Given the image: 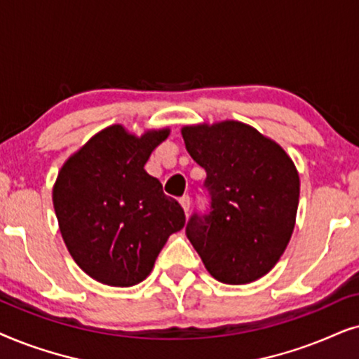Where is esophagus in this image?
Segmentation results:
<instances>
[{
  "label": "esophagus",
  "instance_id": "34e87169",
  "mask_svg": "<svg viewBox=\"0 0 359 359\" xmlns=\"http://www.w3.org/2000/svg\"><path fill=\"white\" fill-rule=\"evenodd\" d=\"M179 202H180V205H182L184 212L189 213V210H190V197H189V195H184V197L180 198Z\"/></svg>",
  "mask_w": 359,
  "mask_h": 359
}]
</instances>
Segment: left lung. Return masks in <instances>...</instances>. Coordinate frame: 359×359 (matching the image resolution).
<instances>
[{
	"mask_svg": "<svg viewBox=\"0 0 359 359\" xmlns=\"http://www.w3.org/2000/svg\"><path fill=\"white\" fill-rule=\"evenodd\" d=\"M192 159L207 172L210 213L190 217L185 233L223 284H250L277 264L289 245L300 180L283 147L250 124L182 128Z\"/></svg>",
	"mask_w": 359,
	"mask_h": 359,
	"instance_id": "obj_1",
	"label": "left lung"
}]
</instances>
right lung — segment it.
<instances>
[{"mask_svg": "<svg viewBox=\"0 0 359 359\" xmlns=\"http://www.w3.org/2000/svg\"><path fill=\"white\" fill-rule=\"evenodd\" d=\"M169 133L137 137L113 124L72 154L57 175L52 202L62 238L80 269L98 283L140 284L169 236L184 228L182 207L144 170Z\"/></svg>", "mask_w": 359, "mask_h": 359, "instance_id": "right-lung-1", "label": "right lung"}]
</instances>
